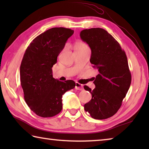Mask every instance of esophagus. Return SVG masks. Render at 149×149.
I'll return each mask as SVG.
<instances>
[{"label":"esophagus","mask_w":149,"mask_h":149,"mask_svg":"<svg viewBox=\"0 0 149 149\" xmlns=\"http://www.w3.org/2000/svg\"><path fill=\"white\" fill-rule=\"evenodd\" d=\"M75 89H77V90H79V91L84 90V87H83V85L80 84H79V83H77V82L75 83Z\"/></svg>","instance_id":"obj_1"}]
</instances>
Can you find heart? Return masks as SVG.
Listing matches in <instances>:
<instances>
[{
	"mask_svg": "<svg viewBox=\"0 0 149 149\" xmlns=\"http://www.w3.org/2000/svg\"><path fill=\"white\" fill-rule=\"evenodd\" d=\"M85 48H88L87 45L85 43H84V42H81V41H77L75 43V45H74L75 50L85 49Z\"/></svg>",
	"mask_w": 149,
	"mask_h": 149,
	"instance_id": "1",
	"label": "heart"
}]
</instances>
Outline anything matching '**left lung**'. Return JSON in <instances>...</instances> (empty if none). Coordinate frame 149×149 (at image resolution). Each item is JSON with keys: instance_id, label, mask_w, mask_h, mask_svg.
I'll return each mask as SVG.
<instances>
[{"instance_id": "left-lung-1", "label": "left lung", "mask_w": 149, "mask_h": 149, "mask_svg": "<svg viewBox=\"0 0 149 149\" xmlns=\"http://www.w3.org/2000/svg\"><path fill=\"white\" fill-rule=\"evenodd\" d=\"M83 41L91 50L90 62L99 71L91 90L92 99L84 105L85 110L94 119L112 117L122 106L132 82L127 56L116 40L104 29L91 28L80 33Z\"/></svg>"}]
</instances>
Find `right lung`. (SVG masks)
Listing matches in <instances>:
<instances>
[{
	"label": "right lung",
	"mask_w": 149,
	"mask_h": 149,
	"mask_svg": "<svg viewBox=\"0 0 149 149\" xmlns=\"http://www.w3.org/2000/svg\"><path fill=\"white\" fill-rule=\"evenodd\" d=\"M74 30L53 27L33 40L20 65L24 99L33 112L42 118L54 116L62 109V95L74 89L72 80L64 82L52 77V68Z\"/></svg>",
	"instance_id": "add662e5"
}]
</instances>
